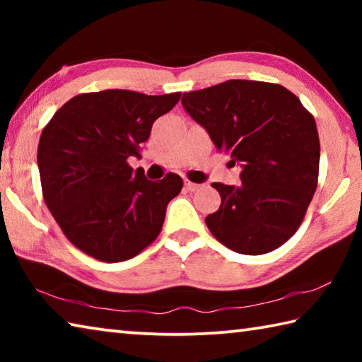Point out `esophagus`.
Here are the masks:
<instances>
[{
  "instance_id": "1",
  "label": "esophagus",
  "mask_w": 362,
  "mask_h": 362,
  "mask_svg": "<svg viewBox=\"0 0 362 362\" xmlns=\"http://www.w3.org/2000/svg\"><path fill=\"white\" fill-rule=\"evenodd\" d=\"M201 187H203V185H199V183H193L189 180H185V188L188 189V192H198Z\"/></svg>"
}]
</instances>
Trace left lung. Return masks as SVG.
<instances>
[{
	"label": "left lung",
	"mask_w": 362,
	"mask_h": 362,
	"mask_svg": "<svg viewBox=\"0 0 362 362\" xmlns=\"http://www.w3.org/2000/svg\"><path fill=\"white\" fill-rule=\"evenodd\" d=\"M182 105L214 145L241 166L240 185L212 183L218 211L207 228L235 252H272L297 231L320 173L315 118L284 86L228 79L182 95Z\"/></svg>",
	"instance_id": "1"
}]
</instances>
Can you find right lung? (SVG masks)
<instances>
[{
	"mask_svg": "<svg viewBox=\"0 0 362 362\" xmlns=\"http://www.w3.org/2000/svg\"><path fill=\"white\" fill-rule=\"evenodd\" d=\"M180 93L126 89L79 94L41 134L38 169L47 209L71 244L100 262H124L156 240L180 175L148 180L127 159L140 158L159 116Z\"/></svg>",
	"mask_w": 362,
	"mask_h": 362,
	"instance_id": "right-lung-1",
	"label": "right lung"
}]
</instances>
